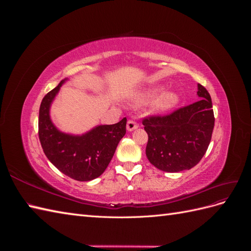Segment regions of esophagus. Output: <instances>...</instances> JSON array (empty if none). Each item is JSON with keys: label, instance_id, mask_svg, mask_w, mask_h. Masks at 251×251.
Wrapping results in <instances>:
<instances>
[{"label": "esophagus", "instance_id": "34e87169", "mask_svg": "<svg viewBox=\"0 0 251 251\" xmlns=\"http://www.w3.org/2000/svg\"><path fill=\"white\" fill-rule=\"evenodd\" d=\"M138 127V125L135 123V121H133V120H128L127 121V124H126V130L128 131V132H132V131H134V130H136V128Z\"/></svg>", "mask_w": 251, "mask_h": 251}]
</instances>
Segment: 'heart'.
<instances>
[{"label": "heart", "instance_id": "obj_1", "mask_svg": "<svg viewBox=\"0 0 251 251\" xmlns=\"http://www.w3.org/2000/svg\"><path fill=\"white\" fill-rule=\"evenodd\" d=\"M162 87H154L148 90L142 96L143 102L153 101L151 108L156 113H165L173 110L180 102V95L174 90H169L162 92Z\"/></svg>", "mask_w": 251, "mask_h": 251}]
</instances>
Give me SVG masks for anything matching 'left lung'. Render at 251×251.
<instances>
[{"mask_svg":"<svg viewBox=\"0 0 251 251\" xmlns=\"http://www.w3.org/2000/svg\"><path fill=\"white\" fill-rule=\"evenodd\" d=\"M198 101L166 116L144 118L149 140L146 154L158 170L177 173L191 170L206 153L215 126L209 93L200 83Z\"/></svg>","mask_w":251,"mask_h":251,"instance_id":"8db88e82","label":"left lung"}]
</instances>
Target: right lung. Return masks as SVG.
<instances>
[{"label": "right lung", "instance_id": "add662e5", "mask_svg": "<svg viewBox=\"0 0 251 251\" xmlns=\"http://www.w3.org/2000/svg\"><path fill=\"white\" fill-rule=\"evenodd\" d=\"M68 78L43 98L39 115V137L45 155L55 168L77 181L93 180L108 168L126 134V118L115 125H100L81 135L59 131L52 123L50 107Z\"/></svg>", "mask_w": 251, "mask_h": 251}]
</instances>
